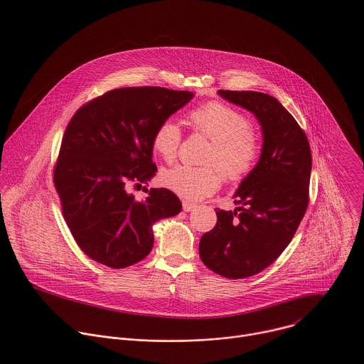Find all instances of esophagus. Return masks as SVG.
<instances>
[{
	"mask_svg": "<svg viewBox=\"0 0 364 364\" xmlns=\"http://www.w3.org/2000/svg\"><path fill=\"white\" fill-rule=\"evenodd\" d=\"M195 208H196L195 203H191L188 200H184V202H183V210L187 211V213H190V211H192Z\"/></svg>",
	"mask_w": 364,
	"mask_h": 364,
	"instance_id": "34e87169",
	"label": "esophagus"
}]
</instances>
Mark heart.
<instances>
[{
	"label": "heart",
	"instance_id": "1",
	"mask_svg": "<svg viewBox=\"0 0 364 364\" xmlns=\"http://www.w3.org/2000/svg\"><path fill=\"white\" fill-rule=\"evenodd\" d=\"M191 125L211 140L208 162L215 164L229 181H240L251 173L259 158V143L250 129V120L228 105L213 101L193 109L188 116ZM181 132L173 120L158 125L153 136V150L166 162H172L180 146ZM214 166L192 168L176 165L165 169L159 183L176 195L199 200L220 188L221 174Z\"/></svg>",
	"mask_w": 364,
	"mask_h": 364
}]
</instances>
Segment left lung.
I'll list each match as a JSON object with an SVG mask.
<instances>
[{
  "label": "left lung",
  "mask_w": 364,
  "mask_h": 364,
  "mask_svg": "<svg viewBox=\"0 0 364 364\" xmlns=\"http://www.w3.org/2000/svg\"><path fill=\"white\" fill-rule=\"evenodd\" d=\"M251 112L263 135L258 164L235 192L233 211L217 210V224L202 236L199 255L214 273L251 277L270 266L292 240L309 205L311 150L292 114L269 94L220 90Z\"/></svg>",
  "instance_id": "8db88e82"
}]
</instances>
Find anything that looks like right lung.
<instances>
[{
	"label": "right lung",
	"mask_w": 364,
	"mask_h": 364,
	"mask_svg": "<svg viewBox=\"0 0 364 364\" xmlns=\"http://www.w3.org/2000/svg\"><path fill=\"white\" fill-rule=\"evenodd\" d=\"M193 98L190 91L127 87L107 91L70 119L54 168V186L70 233L91 259L113 269L144 259L153 225L181 211L172 191L151 188L138 202L129 183L156 176L153 136Z\"/></svg>",
	"instance_id": "1"
}]
</instances>
